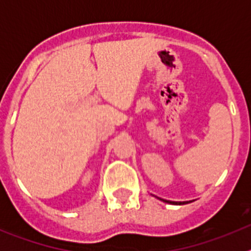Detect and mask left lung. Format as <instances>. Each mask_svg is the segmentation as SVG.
Returning <instances> with one entry per match:
<instances>
[{
  "mask_svg": "<svg viewBox=\"0 0 251 251\" xmlns=\"http://www.w3.org/2000/svg\"><path fill=\"white\" fill-rule=\"evenodd\" d=\"M162 201L167 203H172V205H185V203L191 202V201H183V202H176V201H168V200H162Z\"/></svg>",
  "mask_w": 251,
  "mask_h": 251,
  "instance_id": "8db88e82",
  "label": "left lung"
}]
</instances>
